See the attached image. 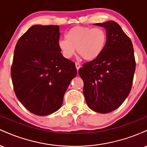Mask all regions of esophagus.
<instances>
[{"label": "esophagus", "mask_w": 147, "mask_h": 147, "mask_svg": "<svg viewBox=\"0 0 147 147\" xmlns=\"http://www.w3.org/2000/svg\"><path fill=\"white\" fill-rule=\"evenodd\" d=\"M75 66H76V68H77V70H78L79 69L81 68V65L79 63H75Z\"/></svg>", "instance_id": "obj_1"}]
</instances>
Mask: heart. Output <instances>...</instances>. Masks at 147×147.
Listing matches in <instances>:
<instances>
[{
	"label": "heart",
	"instance_id": "b5f03b06",
	"mask_svg": "<svg viewBox=\"0 0 147 147\" xmlns=\"http://www.w3.org/2000/svg\"><path fill=\"white\" fill-rule=\"evenodd\" d=\"M107 34L102 28L75 26L65 33V38L60 39L58 47L65 59L75 55V49L84 59L95 60L105 48Z\"/></svg>",
	"mask_w": 147,
	"mask_h": 147
}]
</instances>
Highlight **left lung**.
I'll return each instance as SVG.
<instances>
[{"instance_id": "8db88e82", "label": "left lung", "mask_w": 147, "mask_h": 147, "mask_svg": "<svg viewBox=\"0 0 147 147\" xmlns=\"http://www.w3.org/2000/svg\"><path fill=\"white\" fill-rule=\"evenodd\" d=\"M95 25L106 30L105 48L98 58L84 63L79 75L88 107L108 113L117 109L129 95L136 70L134 50L130 38L116 22Z\"/></svg>"}]
</instances>
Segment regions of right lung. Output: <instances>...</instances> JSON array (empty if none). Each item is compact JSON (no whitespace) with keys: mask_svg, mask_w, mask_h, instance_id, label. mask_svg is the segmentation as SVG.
Here are the masks:
<instances>
[{"mask_svg":"<svg viewBox=\"0 0 147 147\" xmlns=\"http://www.w3.org/2000/svg\"><path fill=\"white\" fill-rule=\"evenodd\" d=\"M59 25H35L18 39L11 77L15 94L32 113L48 115L60 109L75 63L63 57L58 47Z\"/></svg>","mask_w":147,"mask_h":147,"instance_id":"add662e5","label":"right lung"}]
</instances>
